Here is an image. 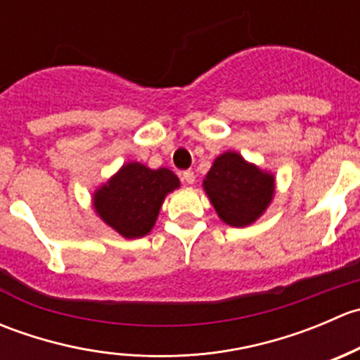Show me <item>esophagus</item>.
Segmentation results:
<instances>
[{
    "label": "esophagus",
    "mask_w": 360,
    "mask_h": 360,
    "mask_svg": "<svg viewBox=\"0 0 360 360\" xmlns=\"http://www.w3.org/2000/svg\"><path fill=\"white\" fill-rule=\"evenodd\" d=\"M183 181L186 184H193L195 183V174L193 170H184L183 172Z\"/></svg>",
    "instance_id": "34e87169"
}]
</instances>
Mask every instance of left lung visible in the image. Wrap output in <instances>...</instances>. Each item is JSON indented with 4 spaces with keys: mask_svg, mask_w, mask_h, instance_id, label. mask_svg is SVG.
I'll list each match as a JSON object with an SVG mask.
<instances>
[{
    "mask_svg": "<svg viewBox=\"0 0 360 360\" xmlns=\"http://www.w3.org/2000/svg\"><path fill=\"white\" fill-rule=\"evenodd\" d=\"M217 216L230 226L254 223L274 197V176L261 172L238 153L216 158L203 181Z\"/></svg>",
    "mask_w": 360,
    "mask_h": 360,
    "instance_id": "left-lung-1",
    "label": "left lung"
}]
</instances>
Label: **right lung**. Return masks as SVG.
I'll list each match as a JSON object with an SVG mask.
<instances>
[{"label": "right lung", "instance_id": "obj_1", "mask_svg": "<svg viewBox=\"0 0 360 360\" xmlns=\"http://www.w3.org/2000/svg\"><path fill=\"white\" fill-rule=\"evenodd\" d=\"M179 188L169 169L151 170L143 163H127L96 195L94 205L103 221L125 238L150 233L167 193Z\"/></svg>", "mask_w": 360, "mask_h": 360}]
</instances>
